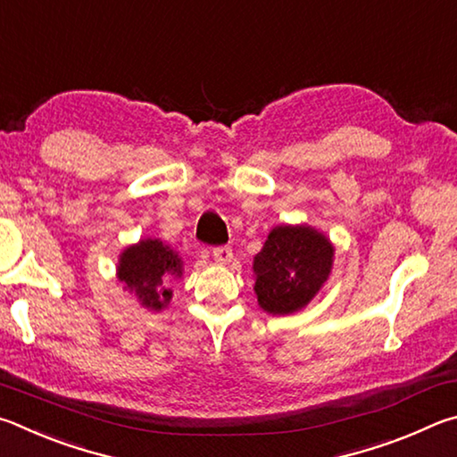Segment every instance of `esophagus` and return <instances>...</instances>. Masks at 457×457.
<instances>
[{"instance_id": "esophagus-1", "label": "esophagus", "mask_w": 457, "mask_h": 457, "mask_svg": "<svg viewBox=\"0 0 457 457\" xmlns=\"http://www.w3.org/2000/svg\"><path fill=\"white\" fill-rule=\"evenodd\" d=\"M212 257L219 265H227L233 259V249L230 246H216V249H212Z\"/></svg>"}]
</instances>
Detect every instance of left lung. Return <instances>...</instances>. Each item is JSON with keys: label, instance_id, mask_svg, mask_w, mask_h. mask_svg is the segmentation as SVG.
Wrapping results in <instances>:
<instances>
[{"label": "left lung", "instance_id": "obj_1", "mask_svg": "<svg viewBox=\"0 0 457 457\" xmlns=\"http://www.w3.org/2000/svg\"><path fill=\"white\" fill-rule=\"evenodd\" d=\"M333 254L329 238L313 227H275L253 261L261 309L269 315H291L307 307L331 275Z\"/></svg>", "mask_w": 457, "mask_h": 457}]
</instances>
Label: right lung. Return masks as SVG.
I'll list each match as a JSON object with an SVG mask.
<instances>
[{
  "label": "right lung",
  "mask_w": 457,
  "mask_h": 457,
  "mask_svg": "<svg viewBox=\"0 0 457 457\" xmlns=\"http://www.w3.org/2000/svg\"><path fill=\"white\" fill-rule=\"evenodd\" d=\"M116 275L124 289L138 297L142 307L162 311L172 299L168 283L182 277V259L160 238H142L120 254Z\"/></svg>",
  "instance_id": "right-lung-1"
}]
</instances>
